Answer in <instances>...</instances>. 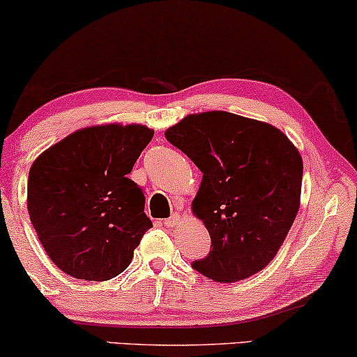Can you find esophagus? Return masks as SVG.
Listing matches in <instances>:
<instances>
[{"mask_svg":"<svg viewBox=\"0 0 357 357\" xmlns=\"http://www.w3.org/2000/svg\"><path fill=\"white\" fill-rule=\"evenodd\" d=\"M178 221H179V214H173V216L167 218V220H162V225L166 227H174L178 225Z\"/></svg>","mask_w":357,"mask_h":357,"instance_id":"esophagus-1","label":"esophagus"}]
</instances>
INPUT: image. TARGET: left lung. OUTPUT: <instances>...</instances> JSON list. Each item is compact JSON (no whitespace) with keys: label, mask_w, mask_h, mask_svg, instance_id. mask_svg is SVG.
Wrapping results in <instances>:
<instances>
[{"label":"left lung","mask_w":357,"mask_h":357,"mask_svg":"<svg viewBox=\"0 0 357 357\" xmlns=\"http://www.w3.org/2000/svg\"><path fill=\"white\" fill-rule=\"evenodd\" d=\"M165 136L203 173L192 213L208 227L211 251L192 268L218 282L261 271L298 214V149L271 124L226 111L186 116Z\"/></svg>","instance_id":"obj_1"}]
</instances>
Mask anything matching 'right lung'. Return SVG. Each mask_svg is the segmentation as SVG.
Masks as SVG:
<instances>
[{
  "label": "right lung",
  "mask_w": 357,
  "mask_h": 357,
  "mask_svg": "<svg viewBox=\"0 0 357 357\" xmlns=\"http://www.w3.org/2000/svg\"><path fill=\"white\" fill-rule=\"evenodd\" d=\"M153 135L141 124L84 128L33 162L29 220L63 273L106 281L130 266L153 222L143 190L128 174Z\"/></svg>",
  "instance_id": "right-lung-1"
}]
</instances>
